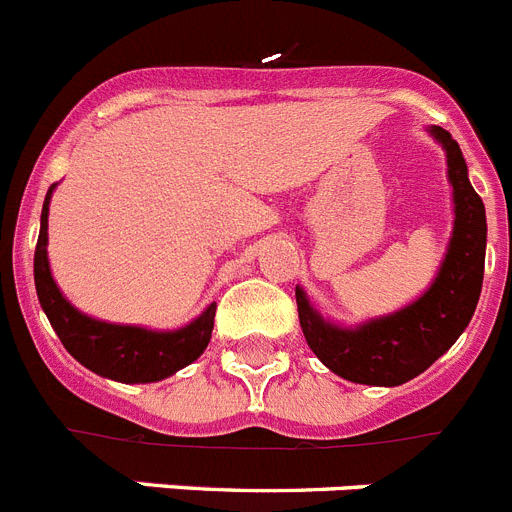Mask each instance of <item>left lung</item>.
<instances>
[{
	"label": "left lung",
	"mask_w": 512,
	"mask_h": 512,
	"mask_svg": "<svg viewBox=\"0 0 512 512\" xmlns=\"http://www.w3.org/2000/svg\"><path fill=\"white\" fill-rule=\"evenodd\" d=\"M428 133L446 151L454 230L423 295L379 318L341 325L318 312L300 284L295 289L307 346L330 372L348 382L372 387L410 382L454 346L477 310L485 277V205L469 182L467 161L449 130L431 125Z\"/></svg>",
	"instance_id": "left-lung-1"
}]
</instances>
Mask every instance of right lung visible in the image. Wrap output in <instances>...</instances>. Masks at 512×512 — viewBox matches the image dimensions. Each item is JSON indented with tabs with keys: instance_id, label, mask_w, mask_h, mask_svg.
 I'll list each match as a JSON object with an SVG mask.
<instances>
[{
	"instance_id": "right-lung-1",
	"label": "right lung",
	"mask_w": 512,
	"mask_h": 512,
	"mask_svg": "<svg viewBox=\"0 0 512 512\" xmlns=\"http://www.w3.org/2000/svg\"><path fill=\"white\" fill-rule=\"evenodd\" d=\"M56 184L45 194L40 235L35 246V292L56 336L71 356L89 372L122 384L161 382L205 354L215 325V302L192 323L176 330H153L97 320L71 305L51 274L48 261V207Z\"/></svg>"
}]
</instances>
